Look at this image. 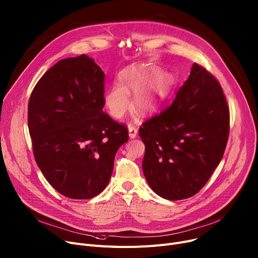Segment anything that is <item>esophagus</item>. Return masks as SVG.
<instances>
[{
    "label": "esophagus",
    "instance_id": "1",
    "mask_svg": "<svg viewBox=\"0 0 258 258\" xmlns=\"http://www.w3.org/2000/svg\"><path fill=\"white\" fill-rule=\"evenodd\" d=\"M137 133H138V130H137L136 126H134L133 124L128 125V136L131 139H134L137 137Z\"/></svg>",
    "mask_w": 258,
    "mask_h": 258
}]
</instances>
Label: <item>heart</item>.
<instances>
[{
	"label": "heart",
	"mask_w": 258,
	"mask_h": 258,
	"mask_svg": "<svg viewBox=\"0 0 258 258\" xmlns=\"http://www.w3.org/2000/svg\"><path fill=\"white\" fill-rule=\"evenodd\" d=\"M149 80L151 83L146 86ZM119 82L113 84L105 95L107 109L114 118L118 119L127 112L128 96L133 93H136L132 101L133 110L140 115L151 113L168 91L171 78L167 74H159V70L154 67L135 65L120 73Z\"/></svg>",
	"instance_id": "obj_1"
}]
</instances>
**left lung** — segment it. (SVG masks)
I'll return each mask as SVG.
<instances>
[{
	"instance_id": "8db88e82",
	"label": "left lung",
	"mask_w": 258,
	"mask_h": 258,
	"mask_svg": "<svg viewBox=\"0 0 258 258\" xmlns=\"http://www.w3.org/2000/svg\"><path fill=\"white\" fill-rule=\"evenodd\" d=\"M229 108L217 79L194 63L172 104L139 128L145 144L144 176L168 200L198 193L224 154Z\"/></svg>"
}]
</instances>
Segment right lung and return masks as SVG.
<instances>
[{
  "instance_id": "1",
  "label": "right lung",
  "mask_w": 258,
  "mask_h": 258,
  "mask_svg": "<svg viewBox=\"0 0 258 258\" xmlns=\"http://www.w3.org/2000/svg\"><path fill=\"white\" fill-rule=\"evenodd\" d=\"M105 74L86 55L60 60L41 77L28 105L34 158L60 194L90 199L104 191L128 130L102 111Z\"/></svg>"
}]
</instances>
